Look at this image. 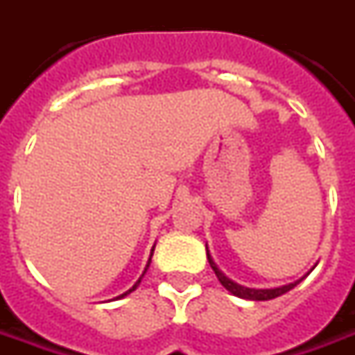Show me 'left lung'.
Returning <instances> with one entry per match:
<instances>
[{
    "instance_id": "left-lung-1",
    "label": "left lung",
    "mask_w": 355,
    "mask_h": 355,
    "mask_svg": "<svg viewBox=\"0 0 355 355\" xmlns=\"http://www.w3.org/2000/svg\"><path fill=\"white\" fill-rule=\"evenodd\" d=\"M205 249H207V261L209 264H211V268H213V272L216 274V277H218V282L223 283V287L226 291H230L232 295H236V297L239 298H245V300H272V298L275 297H282V295H285L287 291L295 289L298 283L302 282L304 277H300V279H297L295 283H289V285H283V287H274V289H251V287H243V285H239V283L232 282L228 275L224 274L223 270L218 268V264H216L215 261H213V257H211V253H209V247L205 245Z\"/></svg>"
}]
</instances>
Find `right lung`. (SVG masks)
<instances>
[{"instance_id": "add662e5", "label": "right lung", "mask_w": 355, "mask_h": 355, "mask_svg": "<svg viewBox=\"0 0 355 355\" xmlns=\"http://www.w3.org/2000/svg\"><path fill=\"white\" fill-rule=\"evenodd\" d=\"M155 247V245H154ZM154 247H152V253H150V259H148V262H146V268H144V272H142V275H140L139 279H137V283H135V285H132L131 289L129 291H125L123 295H119V297H116V298H123V297H127V295H129V293H132V291L137 289V287H139L140 285V282H142V277H144V274H146V270L148 268H150V262H152V254H154Z\"/></svg>"}]
</instances>
